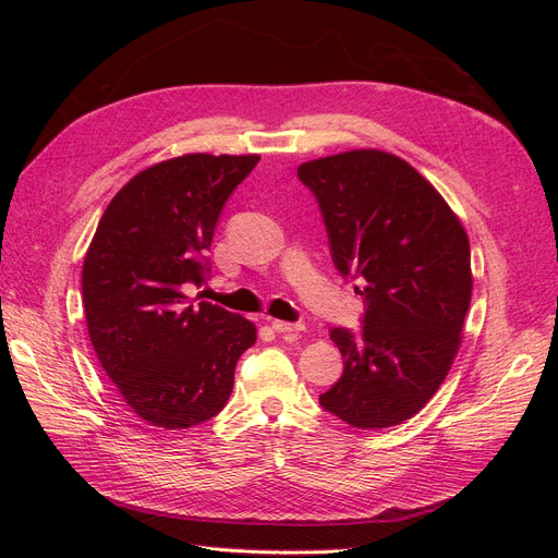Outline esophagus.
<instances>
[{
  "label": "esophagus",
  "instance_id": "esophagus-1",
  "mask_svg": "<svg viewBox=\"0 0 558 558\" xmlns=\"http://www.w3.org/2000/svg\"><path fill=\"white\" fill-rule=\"evenodd\" d=\"M302 328H305L302 324H289V320H279V318L272 320V330L277 332H298Z\"/></svg>",
  "mask_w": 558,
  "mask_h": 558
}]
</instances>
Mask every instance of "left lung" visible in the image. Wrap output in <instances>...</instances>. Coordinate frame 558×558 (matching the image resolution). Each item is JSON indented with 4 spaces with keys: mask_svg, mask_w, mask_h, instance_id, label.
<instances>
[{
    "mask_svg": "<svg viewBox=\"0 0 558 558\" xmlns=\"http://www.w3.org/2000/svg\"><path fill=\"white\" fill-rule=\"evenodd\" d=\"M330 256L363 281V328H332L344 373L320 408L363 430L398 426L435 396L461 347L472 295L459 216L410 162L377 148L302 162Z\"/></svg>",
    "mask_w": 558,
    "mask_h": 558,
    "instance_id": "8db88e82",
    "label": "left lung"
}]
</instances>
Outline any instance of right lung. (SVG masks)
Here are the masks:
<instances>
[{
    "instance_id": "add662e5",
    "label": "right lung",
    "mask_w": 558,
    "mask_h": 558,
    "mask_svg": "<svg viewBox=\"0 0 558 558\" xmlns=\"http://www.w3.org/2000/svg\"><path fill=\"white\" fill-rule=\"evenodd\" d=\"M260 156L189 154L132 177L102 214L83 260L93 349L146 424L179 430L226 408L256 326L185 286L205 283L226 199Z\"/></svg>"
}]
</instances>
